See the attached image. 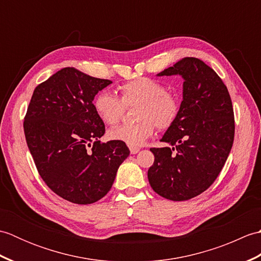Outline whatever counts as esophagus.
<instances>
[{"instance_id": "esophagus-1", "label": "esophagus", "mask_w": 261, "mask_h": 261, "mask_svg": "<svg viewBox=\"0 0 261 261\" xmlns=\"http://www.w3.org/2000/svg\"><path fill=\"white\" fill-rule=\"evenodd\" d=\"M139 150H140L139 148H130V152H131L132 154L138 153V152H139Z\"/></svg>"}]
</instances>
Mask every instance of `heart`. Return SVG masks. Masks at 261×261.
<instances>
[{
  "label": "heart",
  "instance_id": "heart-1",
  "mask_svg": "<svg viewBox=\"0 0 261 261\" xmlns=\"http://www.w3.org/2000/svg\"><path fill=\"white\" fill-rule=\"evenodd\" d=\"M121 98L109 91L99 92L94 99V110L104 123L113 125L121 120L125 107L139 105L136 124H122L109 131L111 140L139 148L154 134V125L168 129L179 114L180 103L175 94L162 83L146 77L127 82L120 87Z\"/></svg>",
  "mask_w": 261,
  "mask_h": 261
}]
</instances>
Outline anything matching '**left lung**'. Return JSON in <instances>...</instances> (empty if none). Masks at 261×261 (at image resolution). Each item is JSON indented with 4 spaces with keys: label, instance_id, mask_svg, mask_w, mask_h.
Wrapping results in <instances>:
<instances>
[{
    "label": "left lung",
    "instance_id": "8db88e82",
    "mask_svg": "<svg viewBox=\"0 0 261 261\" xmlns=\"http://www.w3.org/2000/svg\"><path fill=\"white\" fill-rule=\"evenodd\" d=\"M179 75V114L160 141L173 147L151 148L148 170L152 190L170 201H187L206 191L222 170L234 139V115L228 88L215 71L185 57L157 76Z\"/></svg>",
    "mask_w": 261,
    "mask_h": 261
}]
</instances>
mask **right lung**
Wrapping results in <instances>:
<instances>
[{
  "mask_svg": "<svg viewBox=\"0 0 261 261\" xmlns=\"http://www.w3.org/2000/svg\"><path fill=\"white\" fill-rule=\"evenodd\" d=\"M110 84L66 67L35 88L27 111L25 140L39 175L71 203L92 204L107 195L130 153L125 143L98 140L105 125L93 101Z\"/></svg>",
  "mask_w": 261,
  "mask_h": 261,
  "instance_id": "right-lung-1",
  "label": "right lung"
}]
</instances>
